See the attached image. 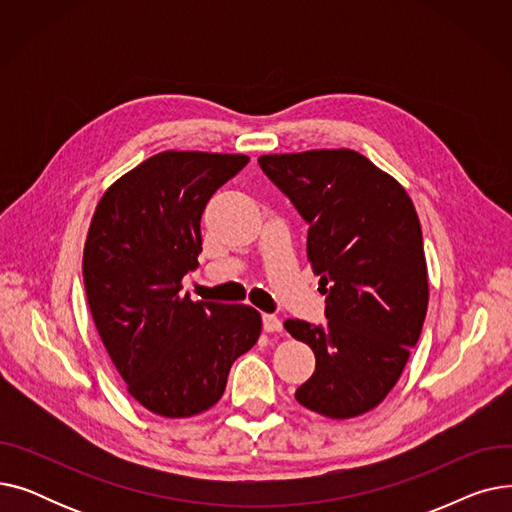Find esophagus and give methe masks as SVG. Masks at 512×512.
I'll list each match as a JSON object with an SVG mask.
<instances>
[{
    "instance_id": "34e87169",
    "label": "esophagus",
    "mask_w": 512,
    "mask_h": 512,
    "mask_svg": "<svg viewBox=\"0 0 512 512\" xmlns=\"http://www.w3.org/2000/svg\"><path fill=\"white\" fill-rule=\"evenodd\" d=\"M263 330H265V332H270V334H274V332H282V321H280V317L270 315V313H265V315H263Z\"/></svg>"
}]
</instances>
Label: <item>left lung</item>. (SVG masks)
Listing matches in <instances>:
<instances>
[{"label": "left lung", "mask_w": 512, "mask_h": 512, "mask_svg": "<svg viewBox=\"0 0 512 512\" xmlns=\"http://www.w3.org/2000/svg\"><path fill=\"white\" fill-rule=\"evenodd\" d=\"M259 166L307 220V259L328 294L326 326L284 321L315 353V371L294 398L328 419L359 417L396 386L425 321L429 282L415 205L396 178L353 149L272 153Z\"/></svg>", "instance_id": "8db88e82"}]
</instances>
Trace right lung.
<instances>
[{
  "instance_id": "add662e5",
  "label": "right lung",
  "mask_w": 512,
  "mask_h": 512,
  "mask_svg": "<svg viewBox=\"0 0 512 512\" xmlns=\"http://www.w3.org/2000/svg\"><path fill=\"white\" fill-rule=\"evenodd\" d=\"M247 161L161 151L120 176L95 207L83 251L89 309L128 394L159 417L209 411L232 363L261 334L257 309L180 292L182 276L199 265L209 197Z\"/></svg>"
}]
</instances>
